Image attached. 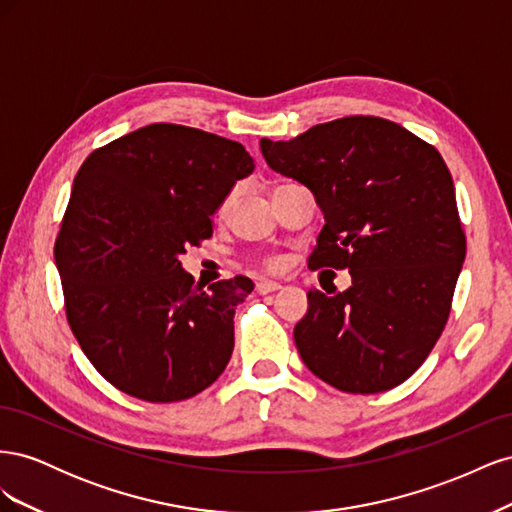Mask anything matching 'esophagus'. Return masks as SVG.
I'll return each mask as SVG.
<instances>
[{
	"label": "esophagus",
	"instance_id": "34e87169",
	"mask_svg": "<svg viewBox=\"0 0 512 512\" xmlns=\"http://www.w3.org/2000/svg\"><path fill=\"white\" fill-rule=\"evenodd\" d=\"M280 288H282V286L277 284V282H267V280L256 284V292H258V294H269V292H275V290H280Z\"/></svg>",
	"mask_w": 512,
	"mask_h": 512
}]
</instances>
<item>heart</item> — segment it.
I'll use <instances>...</instances> for the list:
<instances>
[{
  "label": "heart",
  "mask_w": 512,
  "mask_h": 512,
  "mask_svg": "<svg viewBox=\"0 0 512 512\" xmlns=\"http://www.w3.org/2000/svg\"><path fill=\"white\" fill-rule=\"evenodd\" d=\"M232 205H235V194H228V196L222 200V205H220V209H218L220 218H226L228 211L232 209ZM265 267H267L269 271H277V269L282 267V262L277 260V258H269V260H265Z\"/></svg>",
  "instance_id": "b5f03b06"
}]
</instances>
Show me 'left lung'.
Masks as SVG:
<instances>
[{
	"mask_svg": "<svg viewBox=\"0 0 512 512\" xmlns=\"http://www.w3.org/2000/svg\"><path fill=\"white\" fill-rule=\"evenodd\" d=\"M267 164L312 190L324 226L309 267L348 269L344 292H307L294 344L344 393H382L423 365L451 314L466 258L453 177L438 149L382 117L352 115L292 141H260Z\"/></svg>",
	"mask_w": 512,
	"mask_h": 512,
	"instance_id": "left-lung-1",
	"label": "left lung"
}]
</instances>
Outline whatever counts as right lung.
Returning <instances> with one entry per match:
<instances>
[{
  "label": "right lung",
  "instance_id": "1",
  "mask_svg": "<svg viewBox=\"0 0 512 512\" xmlns=\"http://www.w3.org/2000/svg\"><path fill=\"white\" fill-rule=\"evenodd\" d=\"M252 170L241 143L177 123L138 128L79 168L55 262L76 342L115 389L170 404L226 369L254 284H194L179 256L213 235L211 215Z\"/></svg>",
  "mask_w": 512,
  "mask_h": 512
}]
</instances>
